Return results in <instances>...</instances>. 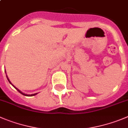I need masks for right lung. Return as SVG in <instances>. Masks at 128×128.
<instances>
[{"label":"right lung","mask_w":128,"mask_h":128,"mask_svg":"<svg viewBox=\"0 0 128 128\" xmlns=\"http://www.w3.org/2000/svg\"><path fill=\"white\" fill-rule=\"evenodd\" d=\"M7 78H8V77H7ZM8 80H9V79H8ZM9 83H10V84H11V83H10V82H9ZM12 86H14V88H16V89L18 91V92H20V94H22V95H25V96H34V95H36V94H32V95H27V94H23V93H22V92H21V91H20V90H18V88H16V87H15V86H14V85H13V84H12Z\"/></svg>","instance_id":"right-lung-1"}]
</instances>
